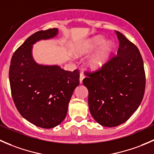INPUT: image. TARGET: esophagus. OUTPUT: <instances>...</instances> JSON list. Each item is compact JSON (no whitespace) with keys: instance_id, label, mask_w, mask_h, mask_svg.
I'll list each match as a JSON object with an SVG mask.
<instances>
[{"instance_id":"esophagus-1","label":"esophagus","mask_w":154,"mask_h":154,"mask_svg":"<svg viewBox=\"0 0 154 154\" xmlns=\"http://www.w3.org/2000/svg\"><path fill=\"white\" fill-rule=\"evenodd\" d=\"M84 75H83V74H80V83H83V79H84Z\"/></svg>"}]
</instances>
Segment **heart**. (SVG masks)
Returning <instances> with one entry per match:
<instances>
[{"label": "heart", "instance_id": "b5f03b06", "mask_svg": "<svg viewBox=\"0 0 154 154\" xmlns=\"http://www.w3.org/2000/svg\"><path fill=\"white\" fill-rule=\"evenodd\" d=\"M99 48L86 60V65L91 71H98L108 63L115 49L112 41H106L103 36H96L81 43L75 49L77 55H88Z\"/></svg>", "mask_w": 154, "mask_h": 154}]
</instances>
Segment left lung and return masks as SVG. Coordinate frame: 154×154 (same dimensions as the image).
I'll use <instances>...</instances> for the list:
<instances>
[{
    "label": "left lung",
    "instance_id": "1",
    "mask_svg": "<svg viewBox=\"0 0 154 154\" xmlns=\"http://www.w3.org/2000/svg\"><path fill=\"white\" fill-rule=\"evenodd\" d=\"M117 57L97 72L87 73L83 83L88 91V106L94 120L113 127L127 122L143 99L145 73L142 55L134 44L116 30Z\"/></svg>",
    "mask_w": 154,
    "mask_h": 154
}]
</instances>
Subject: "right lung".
I'll return each instance as SVG.
<instances>
[{
    "instance_id": "obj_1",
    "label": "right lung",
    "mask_w": 154,
    "mask_h": 154,
    "mask_svg": "<svg viewBox=\"0 0 154 154\" xmlns=\"http://www.w3.org/2000/svg\"><path fill=\"white\" fill-rule=\"evenodd\" d=\"M57 28L35 32L14 53L9 72L12 99L23 118L42 128H53L63 122L68 103L80 83L78 70L65 71L58 65L38 64L32 46L57 36Z\"/></svg>"
}]
</instances>
